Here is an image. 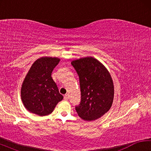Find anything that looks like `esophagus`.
<instances>
[{"instance_id": "obj_1", "label": "esophagus", "mask_w": 151, "mask_h": 151, "mask_svg": "<svg viewBox=\"0 0 151 151\" xmlns=\"http://www.w3.org/2000/svg\"><path fill=\"white\" fill-rule=\"evenodd\" d=\"M68 98H69V97H68V94H65V96H64V99H65V101H68Z\"/></svg>"}]
</instances>
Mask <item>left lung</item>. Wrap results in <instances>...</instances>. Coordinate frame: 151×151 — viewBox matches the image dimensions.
<instances>
[{
	"instance_id": "8db88e82",
	"label": "left lung",
	"mask_w": 151,
	"mask_h": 151,
	"mask_svg": "<svg viewBox=\"0 0 151 151\" xmlns=\"http://www.w3.org/2000/svg\"><path fill=\"white\" fill-rule=\"evenodd\" d=\"M79 76L81 101L76 111L82 119L94 121L109 111L114 99L111 74L100 61L92 57L71 62Z\"/></svg>"
}]
</instances>
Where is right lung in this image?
Here are the masks:
<instances>
[{
    "instance_id": "obj_1",
    "label": "right lung",
    "mask_w": 151,
    "mask_h": 151,
    "mask_svg": "<svg viewBox=\"0 0 151 151\" xmlns=\"http://www.w3.org/2000/svg\"><path fill=\"white\" fill-rule=\"evenodd\" d=\"M59 61L57 57L38 58L25 76L20 96L24 107L31 113L41 116L48 115L63 99L51 76Z\"/></svg>"
}]
</instances>
